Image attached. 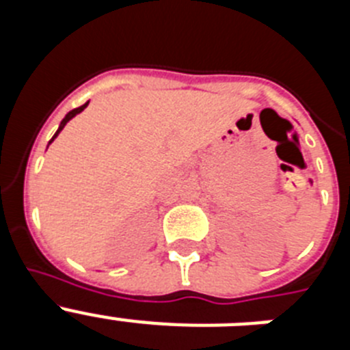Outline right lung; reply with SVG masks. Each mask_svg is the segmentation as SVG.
<instances>
[{
  "label": "right lung",
  "instance_id": "add662e5",
  "mask_svg": "<svg viewBox=\"0 0 350 350\" xmlns=\"http://www.w3.org/2000/svg\"><path fill=\"white\" fill-rule=\"evenodd\" d=\"M88 105H89V101H88V103H85V105H82V107H79V108H73V110H71V112H68V113H66V117H64V119H63V120H61V124H59V129H57V131H55V135H54V137H52V140H51V142H49V144H52V142H54V138H55V137H57V135H59V131H61V129H63V128H64V126H66V122H68V120H70V119H73V117H75V116H77V113H80V112H82L83 108L88 107Z\"/></svg>",
  "mask_w": 350,
  "mask_h": 350
}]
</instances>
